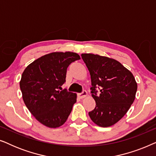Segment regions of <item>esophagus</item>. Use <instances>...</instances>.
Wrapping results in <instances>:
<instances>
[{"label": "esophagus", "instance_id": "34e87169", "mask_svg": "<svg viewBox=\"0 0 156 156\" xmlns=\"http://www.w3.org/2000/svg\"><path fill=\"white\" fill-rule=\"evenodd\" d=\"M87 96V91L86 90H84L82 93L78 94V97L80 98V99H83V98L86 97Z\"/></svg>", "mask_w": 156, "mask_h": 156}]
</instances>
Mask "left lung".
<instances>
[{"mask_svg":"<svg viewBox=\"0 0 156 156\" xmlns=\"http://www.w3.org/2000/svg\"><path fill=\"white\" fill-rule=\"evenodd\" d=\"M81 56L90 73L91 93L96 101L89 116L99 126H111L122 119L131 107L137 83L133 74L114 59L94 54Z\"/></svg>","mask_w":156,"mask_h":156,"instance_id":"left-lung-1","label":"left lung"}]
</instances>
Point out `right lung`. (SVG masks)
I'll return each instance as SVG.
<instances>
[{"label": "right lung", "mask_w": 156, "mask_h": 156, "mask_svg": "<svg viewBox=\"0 0 156 156\" xmlns=\"http://www.w3.org/2000/svg\"><path fill=\"white\" fill-rule=\"evenodd\" d=\"M80 59L75 52H52L36 59L25 68L20 87L30 112L49 128L65 123L76 101L75 93L61 91L69 65Z\"/></svg>", "instance_id": "1"}]
</instances>
